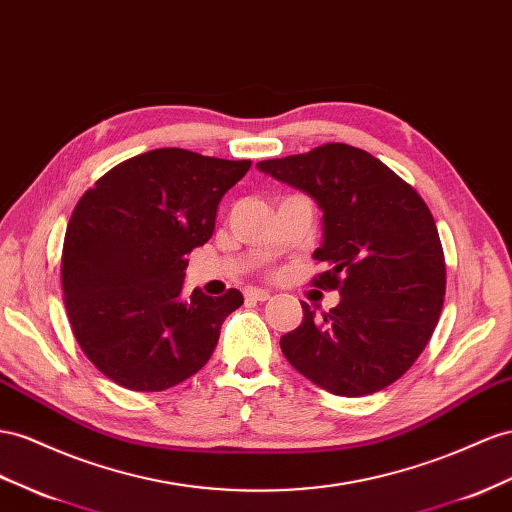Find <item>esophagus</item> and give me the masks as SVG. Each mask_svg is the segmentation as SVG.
Here are the masks:
<instances>
[{
  "label": "esophagus",
  "mask_w": 512,
  "mask_h": 512,
  "mask_svg": "<svg viewBox=\"0 0 512 512\" xmlns=\"http://www.w3.org/2000/svg\"><path fill=\"white\" fill-rule=\"evenodd\" d=\"M271 297L269 290L265 288H247L245 290V299L247 301H267Z\"/></svg>",
  "instance_id": "1"
}]
</instances>
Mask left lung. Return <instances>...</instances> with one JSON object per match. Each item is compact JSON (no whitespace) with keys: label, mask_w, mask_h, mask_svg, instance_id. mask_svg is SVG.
<instances>
[{"label":"left lung","mask_w":512,"mask_h":512,"mask_svg":"<svg viewBox=\"0 0 512 512\" xmlns=\"http://www.w3.org/2000/svg\"><path fill=\"white\" fill-rule=\"evenodd\" d=\"M256 168L306 191L323 209L325 265L312 286L340 290V303L280 338L303 377L336 396H368L400 379L437 327L446 260L420 193L362 148L323 144Z\"/></svg>","instance_id":"1"}]
</instances>
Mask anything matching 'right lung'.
I'll use <instances>...</instances> for the list:
<instances>
[{"label":"right lung","mask_w":512,"mask_h":512,"mask_svg":"<svg viewBox=\"0 0 512 512\" xmlns=\"http://www.w3.org/2000/svg\"><path fill=\"white\" fill-rule=\"evenodd\" d=\"M250 165L157 148L118 163L81 196L62 247L64 308L107 379L161 392L209 362L243 295L196 288L185 299L187 254L213 237L219 200Z\"/></svg>","instance_id":"right-lung-1"}]
</instances>
